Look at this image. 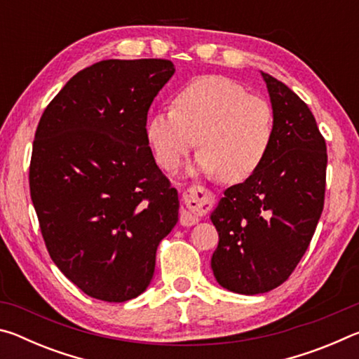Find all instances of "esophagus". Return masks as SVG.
<instances>
[{
  "mask_svg": "<svg viewBox=\"0 0 359 359\" xmlns=\"http://www.w3.org/2000/svg\"><path fill=\"white\" fill-rule=\"evenodd\" d=\"M187 208L180 210V224L191 226L199 220L198 212H204L210 208L212 194L201 185H193L185 193Z\"/></svg>",
  "mask_w": 359,
  "mask_h": 359,
  "instance_id": "34e87169",
  "label": "esophagus"
}]
</instances>
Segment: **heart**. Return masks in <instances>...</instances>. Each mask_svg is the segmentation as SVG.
I'll use <instances>...</instances> for the list:
<instances>
[{"mask_svg":"<svg viewBox=\"0 0 359 359\" xmlns=\"http://www.w3.org/2000/svg\"><path fill=\"white\" fill-rule=\"evenodd\" d=\"M276 120L269 102L248 95L233 79L199 76L177 90L172 109L154 112L145 137L156 163L179 165L199 141L196 168L241 182L257 171L274 141Z\"/></svg>","mask_w":359,"mask_h":359,"instance_id":"heart-1","label":"heart"}]
</instances>
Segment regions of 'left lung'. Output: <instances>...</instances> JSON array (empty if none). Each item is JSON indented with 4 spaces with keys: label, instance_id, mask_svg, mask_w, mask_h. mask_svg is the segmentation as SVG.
<instances>
[{
    "label": "left lung",
    "instance_id": "1",
    "mask_svg": "<svg viewBox=\"0 0 359 359\" xmlns=\"http://www.w3.org/2000/svg\"><path fill=\"white\" fill-rule=\"evenodd\" d=\"M261 76L274 111V141L257 171L229 187L210 214L218 231L212 271L239 294L267 293L287 280L325 204L326 142L313 114L283 82Z\"/></svg>",
    "mask_w": 359,
    "mask_h": 359
}]
</instances>
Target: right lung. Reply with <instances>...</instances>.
Wrapping results in <instances>:
<instances>
[{
  "label": "right lung",
  "mask_w": 359,
  "mask_h": 359,
  "mask_svg": "<svg viewBox=\"0 0 359 359\" xmlns=\"http://www.w3.org/2000/svg\"><path fill=\"white\" fill-rule=\"evenodd\" d=\"M169 60H102L79 71L34 135L29 193L53 263L85 294L125 302L154 277L179 220L177 190L145 137Z\"/></svg>",
  "instance_id": "right-lung-1"
}]
</instances>
